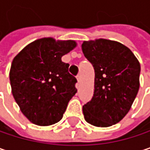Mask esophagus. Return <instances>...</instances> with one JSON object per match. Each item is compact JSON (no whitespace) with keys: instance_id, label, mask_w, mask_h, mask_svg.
<instances>
[{"instance_id":"34e87169","label":"esophagus","mask_w":150,"mask_h":150,"mask_svg":"<svg viewBox=\"0 0 150 150\" xmlns=\"http://www.w3.org/2000/svg\"><path fill=\"white\" fill-rule=\"evenodd\" d=\"M76 78H77V81H78V82L80 83V82H81V75H77V77H76Z\"/></svg>"}]
</instances>
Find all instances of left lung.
<instances>
[{
	"mask_svg": "<svg viewBox=\"0 0 150 150\" xmlns=\"http://www.w3.org/2000/svg\"><path fill=\"white\" fill-rule=\"evenodd\" d=\"M81 49L95 73L93 96L82 107L85 120L97 127L112 126L128 113L138 93L140 63L116 41H84Z\"/></svg>",
	"mask_w": 150,
	"mask_h": 150,
	"instance_id": "8db88e82",
	"label": "left lung"
}]
</instances>
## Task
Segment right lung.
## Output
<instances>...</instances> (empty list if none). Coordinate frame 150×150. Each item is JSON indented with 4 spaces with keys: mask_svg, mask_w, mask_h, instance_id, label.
Wrapping results in <instances>:
<instances>
[{
    "mask_svg": "<svg viewBox=\"0 0 150 150\" xmlns=\"http://www.w3.org/2000/svg\"><path fill=\"white\" fill-rule=\"evenodd\" d=\"M76 46L73 40L52 38L29 44L13 58L10 73L12 93L32 123L48 126L59 122L77 92V80L62 57Z\"/></svg>",
    "mask_w": 150,
    "mask_h": 150,
    "instance_id": "add662e5",
    "label": "right lung"
}]
</instances>
